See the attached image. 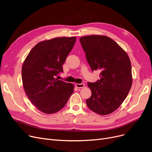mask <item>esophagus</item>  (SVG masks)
Listing matches in <instances>:
<instances>
[{"mask_svg":"<svg viewBox=\"0 0 152 152\" xmlns=\"http://www.w3.org/2000/svg\"><path fill=\"white\" fill-rule=\"evenodd\" d=\"M76 87L77 88H83L84 87V84L83 83H81V84L77 83V84H76Z\"/></svg>","mask_w":152,"mask_h":152,"instance_id":"34e87169","label":"esophagus"}]
</instances>
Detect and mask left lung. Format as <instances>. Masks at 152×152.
I'll return each mask as SVG.
<instances>
[{"mask_svg":"<svg viewBox=\"0 0 152 152\" xmlns=\"http://www.w3.org/2000/svg\"><path fill=\"white\" fill-rule=\"evenodd\" d=\"M80 41L92 71H101L99 80L88 83L92 92L86 99L88 107L98 114H109L120 106L130 90L132 76L129 57L106 36H85Z\"/></svg>","mask_w":152,"mask_h":152,"instance_id":"8db88e82","label":"left lung"}]
</instances>
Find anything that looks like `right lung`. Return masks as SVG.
<instances>
[{"label":"right lung","mask_w":152,"mask_h":152,"mask_svg":"<svg viewBox=\"0 0 152 152\" xmlns=\"http://www.w3.org/2000/svg\"><path fill=\"white\" fill-rule=\"evenodd\" d=\"M76 37H58L38 43L25 60L22 78L26 94L45 114L61 110L74 91V85L58 80Z\"/></svg>","instance_id":"1"}]
</instances>
